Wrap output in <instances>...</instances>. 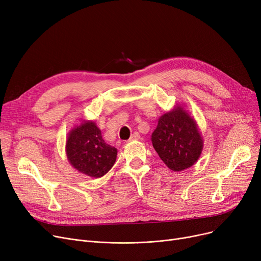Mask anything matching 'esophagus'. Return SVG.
Masks as SVG:
<instances>
[{
    "instance_id": "34e87169",
    "label": "esophagus",
    "mask_w": 261,
    "mask_h": 261,
    "mask_svg": "<svg viewBox=\"0 0 261 261\" xmlns=\"http://www.w3.org/2000/svg\"><path fill=\"white\" fill-rule=\"evenodd\" d=\"M140 139H141L140 133H139V132H134V133L131 135V138L129 139V141H136V140H140Z\"/></svg>"
}]
</instances>
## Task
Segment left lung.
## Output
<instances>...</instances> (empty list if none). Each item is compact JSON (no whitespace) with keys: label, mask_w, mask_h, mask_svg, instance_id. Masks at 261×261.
<instances>
[{"label":"left lung","mask_w":261,"mask_h":261,"mask_svg":"<svg viewBox=\"0 0 261 261\" xmlns=\"http://www.w3.org/2000/svg\"><path fill=\"white\" fill-rule=\"evenodd\" d=\"M151 142L161 160L174 171L193 166L203 149L196 121L181 107L161 116Z\"/></svg>","instance_id":"obj_1"}]
</instances>
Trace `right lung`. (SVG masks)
I'll return each instance as SVG.
<instances>
[{"mask_svg": "<svg viewBox=\"0 0 261 261\" xmlns=\"http://www.w3.org/2000/svg\"><path fill=\"white\" fill-rule=\"evenodd\" d=\"M66 155L78 171L100 177L113 167L117 150L103 141L100 130L93 121H85L68 135Z\"/></svg>", "mask_w": 261, "mask_h": 261, "instance_id": "1", "label": "right lung"}]
</instances>
